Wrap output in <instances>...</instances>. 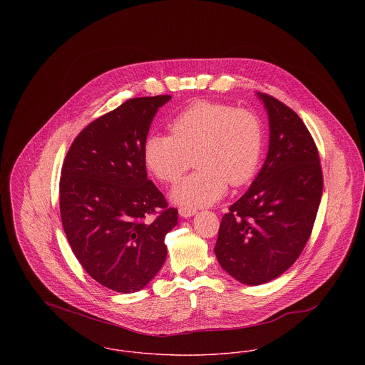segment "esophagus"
Listing matches in <instances>:
<instances>
[{
  "label": "esophagus",
  "mask_w": 365,
  "mask_h": 365,
  "mask_svg": "<svg viewBox=\"0 0 365 365\" xmlns=\"http://www.w3.org/2000/svg\"><path fill=\"white\" fill-rule=\"evenodd\" d=\"M178 212H180V215H181L182 217H190V216H192V215L197 213V209L181 207V208L178 209Z\"/></svg>",
  "instance_id": "34e87169"
}]
</instances>
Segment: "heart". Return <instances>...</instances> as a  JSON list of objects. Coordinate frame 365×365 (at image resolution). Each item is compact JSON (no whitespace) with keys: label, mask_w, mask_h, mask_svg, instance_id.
<instances>
[{"label":"heart","mask_w":365,"mask_h":365,"mask_svg":"<svg viewBox=\"0 0 365 365\" xmlns=\"http://www.w3.org/2000/svg\"><path fill=\"white\" fill-rule=\"evenodd\" d=\"M170 132L171 136L150 135L143 157L165 184L178 182L195 157L198 170L173 191V200L181 205H210L225 195L229 184H247L259 168L262 125L252 109L195 103L171 120Z\"/></svg>","instance_id":"heart-1"}]
</instances>
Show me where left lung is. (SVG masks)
Instances as JSON below:
<instances>
[{
	"label": "left lung",
	"mask_w": 365,
	"mask_h": 365,
	"mask_svg": "<svg viewBox=\"0 0 365 365\" xmlns=\"http://www.w3.org/2000/svg\"><path fill=\"white\" fill-rule=\"evenodd\" d=\"M269 119L265 163L247 192L223 215L215 246L237 281L260 285L284 274L312 233L323 174L312 135L295 110L259 94Z\"/></svg>",
	"instance_id": "8db88e82"
}]
</instances>
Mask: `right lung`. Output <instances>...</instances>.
<instances>
[{"label":"right lung","mask_w":365,"mask_h":365,"mask_svg":"<svg viewBox=\"0 0 365 365\" xmlns=\"http://www.w3.org/2000/svg\"><path fill=\"white\" fill-rule=\"evenodd\" d=\"M170 96L130 98L88 123L61 167L60 216L83 268L116 292L148 285L167 257L178 210L148 178L143 145Z\"/></svg>","instance_id":"obj_1"}]
</instances>
